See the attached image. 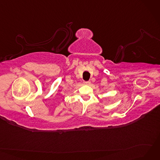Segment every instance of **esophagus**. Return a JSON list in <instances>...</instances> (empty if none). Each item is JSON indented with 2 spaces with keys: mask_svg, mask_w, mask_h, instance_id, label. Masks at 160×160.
Segmentation results:
<instances>
[{
  "mask_svg": "<svg viewBox=\"0 0 160 160\" xmlns=\"http://www.w3.org/2000/svg\"><path fill=\"white\" fill-rule=\"evenodd\" d=\"M84 84H86V85H89V84H91V82L90 81H84Z\"/></svg>",
  "mask_w": 160,
  "mask_h": 160,
  "instance_id": "esophagus-1",
  "label": "esophagus"
}]
</instances>
